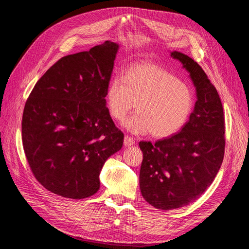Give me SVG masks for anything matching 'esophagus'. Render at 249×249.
<instances>
[{
  "label": "esophagus",
  "instance_id": "1",
  "mask_svg": "<svg viewBox=\"0 0 249 249\" xmlns=\"http://www.w3.org/2000/svg\"><path fill=\"white\" fill-rule=\"evenodd\" d=\"M124 146H131V145H134L135 144V140L130 137V136H124Z\"/></svg>",
  "mask_w": 249,
  "mask_h": 249
}]
</instances>
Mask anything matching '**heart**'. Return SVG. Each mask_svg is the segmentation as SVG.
Instances as JSON below:
<instances>
[{"instance_id":"1","label":"heart","mask_w":249,"mask_h":249,"mask_svg":"<svg viewBox=\"0 0 249 249\" xmlns=\"http://www.w3.org/2000/svg\"><path fill=\"white\" fill-rule=\"evenodd\" d=\"M106 103L111 117L117 122H124L136 105L138 112L125 123L126 129L164 138L178 133L187 123L193 95L190 87L170 71L143 63L126 70L124 78L111 79Z\"/></svg>"}]
</instances>
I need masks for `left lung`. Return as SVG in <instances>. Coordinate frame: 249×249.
Instances as JSON below:
<instances>
[{"label": "left lung", "mask_w": 249, "mask_h": 249, "mask_svg": "<svg viewBox=\"0 0 249 249\" xmlns=\"http://www.w3.org/2000/svg\"><path fill=\"white\" fill-rule=\"evenodd\" d=\"M197 101L180 132L155 143L140 141L139 184L143 198L160 210L185 207L205 192L219 171L225 147L223 108L216 88L197 62L179 52Z\"/></svg>", "instance_id": "left-lung-1"}]
</instances>
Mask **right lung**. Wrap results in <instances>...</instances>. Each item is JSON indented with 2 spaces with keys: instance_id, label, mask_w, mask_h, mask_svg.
Here are the masks:
<instances>
[{
  "instance_id": "obj_1",
  "label": "right lung",
  "mask_w": 249,
  "mask_h": 249,
  "mask_svg": "<svg viewBox=\"0 0 249 249\" xmlns=\"http://www.w3.org/2000/svg\"><path fill=\"white\" fill-rule=\"evenodd\" d=\"M118 44L105 41L62 57L36 83L25 105L21 139L35 178L60 196L100 189V172L123 147L124 133L106 107Z\"/></svg>"
}]
</instances>
